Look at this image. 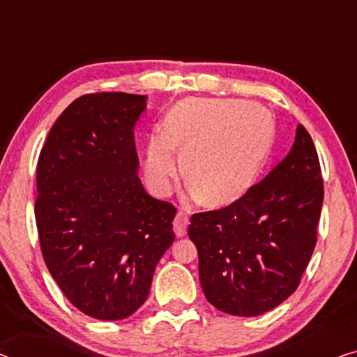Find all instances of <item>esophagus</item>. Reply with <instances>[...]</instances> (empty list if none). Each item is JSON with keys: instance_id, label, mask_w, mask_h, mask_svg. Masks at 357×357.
I'll list each match as a JSON object with an SVG mask.
<instances>
[{"instance_id": "esophagus-1", "label": "esophagus", "mask_w": 357, "mask_h": 357, "mask_svg": "<svg viewBox=\"0 0 357 357\" xmlns=\"http://www.w3.org/2000/svg\"><path fill=\"white\" fill-rule=\"evenodd\" d=\"M188 226H189V216L185 215L184 211H178L176 218L173 221L174 232H176L178 237H184L188 234Z\"/></svg>"}]
</instances>
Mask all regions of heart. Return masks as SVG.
<instances>
[{"instance_id": "heart-1", "label": "heart", "mask_w": 357, "mask_h": 357, "mask_svg": "<svg viewBox=\"0 0 357 357\" xmlns=\"http://www.w3.org/2000/svg\"><path fill=\"white\" fill-rule=\"evenodd\" d=\"M274 126L257 105L229 99H184L169 110L165 132L146 144L144 172L153 192L168 194L179 174L208 205L245 194L273 147Z\"/></svg>"}]
</instances>
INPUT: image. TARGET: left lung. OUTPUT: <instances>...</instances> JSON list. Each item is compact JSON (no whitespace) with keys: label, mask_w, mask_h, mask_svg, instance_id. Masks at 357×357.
<instances>
[{"label":"left lung","mask_w":357,"mask_h":357,"mask_svg":"<svg viewBox=\"0 0 357 357\" xmlns=\"http://www.w3.org/2000/svg\"><path fill=\"white\" fill-rule=\"evenodd\" d=\"M324 200L321 165L298 125L284 160L225 208L190 216L202 290L232 316L264 314L300 285L317 242Z\"/></svg>","instance_id":"1"}]
</instances>
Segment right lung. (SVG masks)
I'll use <instances>...</instances> for the list:
<instances>
[{"instance_id":"right-lung-1","label":"right lung","mask_w":357,"mask_h":357,"mask_svg":"<svg viewBox=\"0 0 357 357\" xmlns=\"http://www.w3.org/2000/svg\"><path fill=\"white\" fill-rule=\"evenodd\" d=\"M146 96L84 94L62 112L36 167L35 218L43 259L84 314L120 321L144 305L174 241V205L137 178L136 121Z\"/></svg>"}]
</instances>
